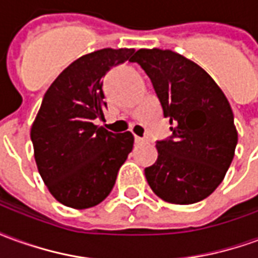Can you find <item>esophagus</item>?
I'll list each match as a JSON object with an SVG mask.
<instances>
[{
  "mask_svg": "<svg viewBox=\"0 0 258 258\" xmlns=\"http://www.w3.org/2000/svg\"><path fill=\"white\" fill-rule=\"evenodd\" d=\"M146 138H141V137H137V135H135V142H137V144H144V142H146Z\"/></svg>",
  "mask_w": 258,
  "mask_h": 258,
  "instance_id": "34e87169",
  "label": "esophagus"
}]
</instances>
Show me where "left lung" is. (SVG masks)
I'll return each instance as SVG.
<instances>
[{
	"label": "left lung",
	"instance_id": "obj_1",
	"mask_svg": "<svg viewBox=\"0 0 258 258\" xmlns=\"http://www.w3.org/2000/svg\"><path fill=\"white\" fill-rule=\"evenodd\" d=\"M173 137L156 144L157 160L145 168L148 184L164 202L192 205L211 195L231 166L238 131L227 96L205 69L170 49H138Z\"/></svg>",
	"mask_w": 258,
	"mask_h": 258
}]
</instances>
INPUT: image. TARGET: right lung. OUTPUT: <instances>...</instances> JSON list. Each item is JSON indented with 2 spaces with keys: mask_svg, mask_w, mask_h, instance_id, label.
I'll return each mask as SVG.
<instances>
[{
  "mask_svg": "<svg viewBox=\"0 0 258 258\" xmlns=\"http://www.w3.org/2000/svg\"><path fill=\"white\" fill-rule=\"evenodd\" d=\"M134 48H103L83 55L55 79L31 125L38 173L59 203L88 209L106 199L134 137L113 134L103 118V81L113 66L131 60Z\"/></svg>",
  "mask_w": 258,
  "mask_h": 258,
  "instance_id": "obj_1",
  "label": "right lung"
}]
</instances>
